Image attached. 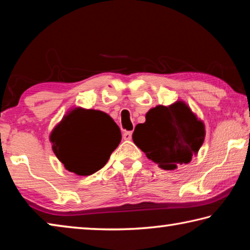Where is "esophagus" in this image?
I'll return each instance as SVG.
<instances>
[{"label": "esophagus", "mask_w": 250, "mask_h": 250, "mask_svg": "<svg viewBox=\"0 0 250 250\" xmlns=\"http://www.w3.org/2000/svg\"><path fill=\"white\" fill-rule=\"evenodd\" d=\"M122 137H124L125 140H130V139L132 138V131H125Z\"/></svg>", "instance_id": "obj_1"}]
</instances>
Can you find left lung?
<instances>
[{"mask_svg":"<svg viewBox=\"0 0 250 250\" xmlns=\"http://www.w3.org/2000/svg\"><path fill=\"white\" fill-rule=\"evenodd\" d=\"M204 137L203 122L182 101L151 109L145 124L137 125L132 134L135 146L164 170L191 162Z\"/></svg>","mask_w":250,"mask_h":250,"instance_id":"1","label":"left lung"}]
</instances>
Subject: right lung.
Wrapping results in <instances>:
<instances>
[{
  "label": "right lung",
  "mask_w": 250,
  "mask_h": 250,
  "mask_svg": "<svg viewBox=\"0 0 250 250\" xmlns=\"http://www.w3.org/2000/svg\"><path fill=\"white\" fill-rule=\"evenodd\" d=\"M53 150L69 172L91 175L103 168L121 141V131L107 113L76 108L50 135Z\"/></svg>",
  "instance_id": "right-lung-1"
}]
</instances>
